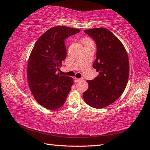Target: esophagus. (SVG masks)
Segmentation results:
<instances>
[{"label":"esophagus","mask_w":150,"mask_h":150,"mask_svg":"<svg viewBox=\"0 0 150 150\" xmlns=\"http://www.w3.org/2000/svg\"><path fill=\"white\" fill-rule=\"evenodd\" d=\"M81 81V79H77V78H75V81L76 82H79Z\"/></svg>","instance_id":"obj_1"}]
</instances>
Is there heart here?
Instances as JSON below:
<instances>
[{
  "instance_id": "heart-1",
  "label": "heart",
  "mask_w": 150,
  "mask_h": 150,
  "mask_svg": "<svg viewBox=\"0 0 150 150\" xmlns=\"http://www.w3.org/2000/svg\"><path fill=\"white\" fill-rule=\"evenodd\" d=\"M82 42H83V43L90 42H91V39H88V38H84V39H83V40H82Z\"/></svg>"
}]
</instances>
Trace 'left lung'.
Returning a JSON list of instances; mask_svg holds the SVG:
<instances>
[{"label":"left lung","mask_w":150,"mask_h":150,"mask_svg":"<svg viewBox=\"0 0 150 150\" xmlns=\"http://www.w3.org/2000/svg\"><path fill=\"white\" fill-rule=\"evenodd\" d=\"M84 31L96 43L93 68L99 74L93 80L87 81L89 86L83 98L89 106L105 108L117 100L125 90L129 72L128 56L120 40L106 28Z\"/></svg>","instance_id":"8db88e82"}]
</instances>
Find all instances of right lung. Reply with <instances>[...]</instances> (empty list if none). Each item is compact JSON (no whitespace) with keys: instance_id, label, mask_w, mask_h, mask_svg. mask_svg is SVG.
Listing matches in <instances>:
<instances>
[{"instance_id":"right-lung-1","label":"right lung","mask_w":150,"mask_h":150,"mask_svg":"<svg viewBox=\"0 0 150 150\" xmlns=\"http://www.w3.org/2000/svg\"><path fill=\"white\" fill-rule=\"evenodd\" d=\"M80 30L66 26L50 28L34 45L28 63L27 78L34 98L48 110H57L64 104L73 80L57 71L66 57L64 40Z\"/></svg>"}]
</instances>
